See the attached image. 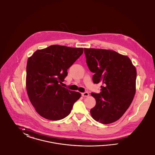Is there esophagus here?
Returning a JSON list of instances; mask_svg holds the SVG:
<instances>
[{"mask_svg":"<svg viewBox=\"0 0 155 155\" xmlns=\"http://www.w3.org/2000/svg\"><path fill=\"white\" fill-rule=\"evenodd\" d=\"M81 95L83 97H88L89 95V93H87V92H85V93H83L81 94Z\"/></svg>","mask_w":155,"mask_h":155,"instance_id":"obj_1","label":"esophagus"}]
</instances>
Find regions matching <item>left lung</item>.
Listing matches in <instances>:
<instances>
[{
  "label": "left lung",
  "mask_w": 155,
  "mask_h": 155,
  "mask_svg": "<svg viewBox=\"0 0 155 155\" xmlns=\"http://www.w3.org/2000/svg\"><path fill=\"white\" fill-rule=\"evenodd\" d=\"M86 62L94 74V84H102L100 93L91 95L96 101L92 117L102 124L119 119L130 106L136 93L137 72L130 59L111 50L84 48Z\"/></svg>",
  "instance_id": "1"
}]
</instances>
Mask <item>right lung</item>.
Returning <instances> with one entry per match:
<instances>
[{
  "label": "right lung",
  "mask_w": 155,
  "mask_h": 155,
  "mask_svg": "<svg viewBox=\"0 0 155 155\" xmlns=\"http://www.w3.org/2000/svg\"><path fill=\"white\" fill-rule=\"evenodd\" d=\"M83 53V48L58 45L36 51L28 60L26 87L36 112L50 120H60L71 112L81 94L61 84L67 70Z\"/></svg>",
  "instance_id": "add662e5"
}]
</instances>
